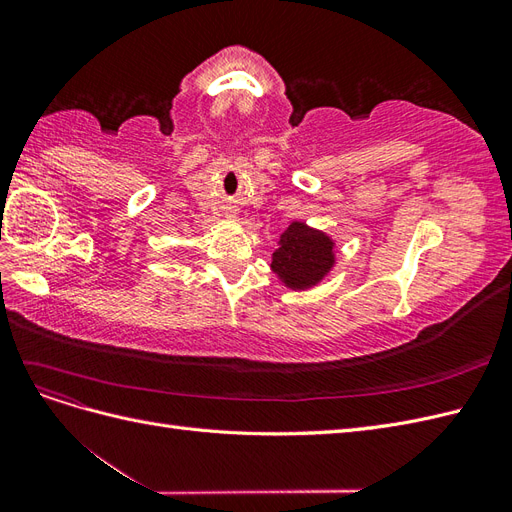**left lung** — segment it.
I'll use <instances>...</instances> for the list:
<instances>
[{"label":"left lung","instance_id":"left-lung-1","mask_svg":"<svg viewBox=\"0 0 512 512\" xmlns=\"http://www.w3.org/2000/svg\"><path fill=\"white\" fill-rule=\"evenodd\" d=\"M335 243L320 230L292 222L273 252L271 269L292 290H305L324 280L335 265Z\"/></svg>","mask_w":512,"mask_h":512}]
</instances>
